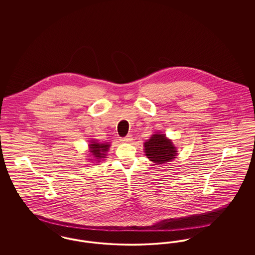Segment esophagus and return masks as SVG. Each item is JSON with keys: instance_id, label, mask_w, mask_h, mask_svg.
I'll return each mask as SVG.
<instances>
[{"instance_id": "esophagus-1", "label": "esophagus", "mask_w": 255, "mask_h": 255, "mask_svg": "<svg viewBox=\"0 0 255 255\" xmlns=\"http://www.w3.org/2000/svg\"><path fill=\"white\" fill-rule=\"evenodd\" d=\"M131 140H133V139H132V135H131V134H128V135H126L125 137H122V138H121V141H122V142H130Z\"/></svg>"}]
</instances>
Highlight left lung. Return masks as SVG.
I'll use <instances>...</instances> for the list:
<instances>
[{
	"mask_svg": "<svg viewBox=\"0 0 255 255\" xmlns=\"http://www.w3.org/2000/svg\"><path fill=\"white\" fill-rule=\"evenodd\" d=\"M144 152L147 158L156 164H162L175 159L177 148L164 133H155L144 142Z\"/></svg>",
	"mask_w": 255,
	"mask_h": 255,
	"instance_id": "left-lung-1",
	"label": "left lung"
}]
</instances>
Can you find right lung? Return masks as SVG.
<instances>
[{
	"label": "right lung",
	"mask_w": 255,
	"mask_h": 255,
	"mask_svg": "<svg viewBox=\"0 0 255 255\" xmlns=\"http://www.w3.org/2000/svg\"><path fill=\"white\" fill-rule=\"evenodd\" d=\"M110 146L111 145L109 143H101V142H98L96 139L91 140V144H89V148H90L89 152L94 158L91 159H96L97 162H99L101 158H106Z\"/></svg>",
	"instance_id": "1"
}]
</instances>
